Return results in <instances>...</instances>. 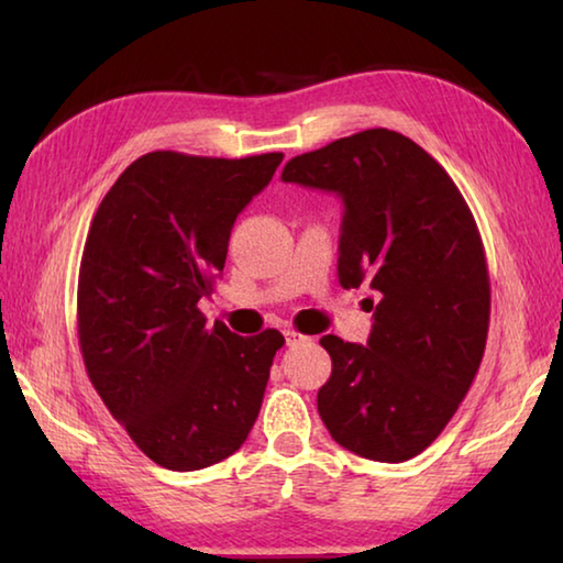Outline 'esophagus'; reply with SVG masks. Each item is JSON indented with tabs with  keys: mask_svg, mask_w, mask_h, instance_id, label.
<instances>
[{
	"mask_svg": "<svg viewBox=\"0 0 563 563\" xmlns=\"http://www.w3.org/2000/svg\"><path fill=\"white\" fill-rule=\"evenodd\" d=\"M283 335H285V342H288V345H298V342H302V340H308V338H305V335H300V332H298V330H292V328H288V330H285V332H283Z\"/></svg>",
	"mask_w": 563,
	"mask_h": 563,
	"instance_id": "esophagus-1",
	"label": "esophagus"
}]
</instances>
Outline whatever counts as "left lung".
Returning <instances> with one entry per match:
<instances>
[{
	"label": "left lung",
	"mask_w": 563,
	"mask_h": 563,
	"mask_svg": "<svg viewBox=\"0 0 563 563\" xmlns=\"http://www.w3.org/2000/svg\"><path fill=\"white\" fill-rule=\"evenodd\" d=\"M280 178L340 198V285L379 292L367 345L320 340L332 360L320 419L365 460H412L470 393L487 345L489 273L470 206L422 146L387 129L295 156Z\"/></svg>",
	"instance_id": "8db88e82"
}]
</instances>
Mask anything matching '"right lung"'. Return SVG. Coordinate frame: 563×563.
<instances>
[{"mask_svg":"<svg viewBox=\"0 0 563 563\" xmlns=\"http://www.w3.org/2000/svg\"><path fill=\"white\" fill-rule=\"evenodd\" d=\"M283 154L133 161L93 216L79 271V345L91 385L141 452L174 472L223 462L258 419L278 330L206 325L238 213Z\"/></svg>","mask_w":563,"mask_h":563,"instance_id":"1","label":"right lung"}]
</instances>
